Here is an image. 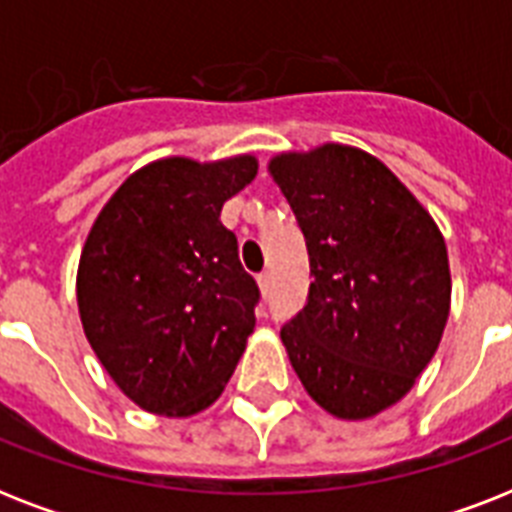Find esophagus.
Returning a JSON list of instances; mask_svg holds the SVG:
<instances>
[{
    "mask_svg": "<svg viewBox=\"0 0 512 512\" xmlns=\"http://www.w3.org/2000/svg\"><path fill=\"white\" fill-rule=\"evenodd\" d=\"M257 287H260V292H263V295H268V292H271V273L268 271L257 273Z\"/></svg>",
    "mask_w": 512,
    "mask_h": 512,
    "instance_id": "esophagus-1",
    "label": "esophagus"
}]
</instances>
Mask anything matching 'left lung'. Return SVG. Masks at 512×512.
<instances>
[{"instance_id":"8db88e82","label":"left lung","mask_w":512,"mask_h":512,"mask_svg":"<svg viewBox=\"0 0 512 512\" xmlns=\"http://www.w3.org/2000/svg\"><path fill=\"white\" fill-rule=\"evenodd\" d=\"M268 172L303 228L313 276L281 342L321 409L369 420L414 388L438 350L452 303L444 236L361 148L287 151Z\"/></svg>"}]
</instances>
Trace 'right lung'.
<instances>
[{
    "instance_id": "add662e5",
    "label": "right lung",
    "mask_w": 512,
    "mask_h": 512,
    "mask_svg": "<svg viewBox=\"0 0 512 512\" xmlns=\"http://www.w3.org/2000/svg\"><path fill=\"white\" fill-rule=\"evenodd\" d=\"M255 175L252 154L167 156L132 172L92 223L79 319L103 369L146 412L212 406L247 348L260 292L220 209Z\"/></svg>"
}]
</instances>
